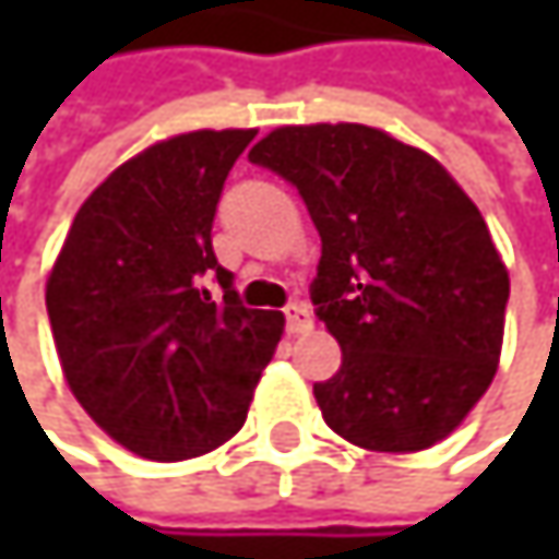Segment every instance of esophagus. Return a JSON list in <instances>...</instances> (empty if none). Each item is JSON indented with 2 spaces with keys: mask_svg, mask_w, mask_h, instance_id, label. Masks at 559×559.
<instances>
[{
  "mask_svg": "<svg viewBox=\"0 0 559 559\" xmlns=\"http://www.w3.org/2000/svg\"><path fill=\"white\" fill-rule=\"evenodd\" d=\"M284 317H287V330L290 333H307L313 326V317H310V307L307 304H287L284 307Z\"/></svg>",
  "mask_w": 559,
  "mask_h": 559,
  "instance_id": "esophagus-1",
  "label": "esophagus"
}]
</instances>
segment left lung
Instances as JSON below:
<instances>
[{"mask_svg": "<svg viewBox=\"0 0 559 559\" xmlns=\"http://www.w3.org/2000/svg\"><path fill=\"white\" fill-rule=\"evenodd\" d=\"M249 162L294 183L320 233L310 300L343 349L313 385L323 420L379 453L453 433L502 353L508 272L479 206L437 158L356 122L284 126Z\"/></svg>", "mask_w": 559, "mask_h": 559, "instance_id": "obj_1", "label": "left lung"}]
</instances>
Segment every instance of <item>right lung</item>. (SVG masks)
Instances as JSON below:
<instances>
[{
	"mask_svg": "<svg viewBox=\"0 0 559 559\" xmlns=\"http://www.w3.org/2000/svg\"><path fill=\"white\" fill-rule=\"evenodd\" d=\"M255 129L187 132L116 168L76 210L48 317L63 379L126 450L177 463L226 443L284 333L242 307L213 216Z\"/></svg>",
	"mask_w": 559,
	"mask_h": 559,
	"instance_id": "add662e5",
	"label": "right lung"
}]
</instances>
